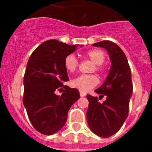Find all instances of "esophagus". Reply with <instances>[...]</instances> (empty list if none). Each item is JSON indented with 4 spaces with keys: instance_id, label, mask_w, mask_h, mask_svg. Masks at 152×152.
<instances>
[{
    "instance_id": "34e87169",
    "label": "esophagus",
    "mask_w": 152,
    "mask_h": 152,
    "mask_svg": "<svg viewBox=\"0 0 152 152\" xmlns=\"http://www.w3.org/2000/svg\"><path fill=\"white\" fill-rule=\"evenodd\" d=\"M80 95L81 97H84V96H86V94L85 92H82V91H80Z\"/></svg>"
}]
</instances>
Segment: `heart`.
Wrapping results in <instances>:
<instances>
[{
	"instance_id": "heart-1",
	"label": "heart",
	"mask_w": 152,
	"mask_h": 152,
	"mask_svg": "<svg viewBox=\"0 0 152 152\" xmlns=\"http://www.w3.org/2000/svg\"><path fill=\"white\" fill-rule=\"evenodd\" d=\"M85 56L90 59L95 64V68H93V71L102 72L101 64L104 62L105 54L100 50H91L85 53ZM64 67L67 71L73 72L78 67V61L73 54L68 55L64 58ZM99 83V79L95 75H81L76 77L71 81V86L72 88H76L82 92H87L88 91L93 88Z\"/></svg>"
}]
</instances>
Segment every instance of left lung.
Masks as SVG:
<instances>
[{"mask_svg":"<svg viewBox=\"0 0 152 152\" xmlns=\"http://www.w3.org/2000/svg\"><path fill=\"white\" fill-rule=\"evenodd\" d=\"M92 46L106 49L111 67L103 84L95 90L99 98L106 96V100L100 102L97 97L87 95L89 101L87 121L95 134L107 138L120 129L129 114L132 95L131 69L127 57L117 44L102 41Z\"/></svg>","mask_w":152,"mask_h":152,"instance_id":"1","label":"left lung"}]
</instances>
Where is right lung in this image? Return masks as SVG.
<instances>
[{
    "instance_id": "obj_1",
    "label": "right lung",
    "mask_w": 152,
    "mask_h": 152,
    "mask_svg": "<svg viewBox=\"0 0 152 152\" xmlns=\"http://www.w3.org/2000/svg\"><path fill=\"white\" fill-rule=\"evenodd\" d=\"M77 46L50 39L37 47L28 60L23 102L32 125L42 134L50 136L61 129L69 109L80 99L77 89L63 84L69 80L64 58ZM61 90L60 96L56 92Z\"/></svg>"
}]
</instances>
